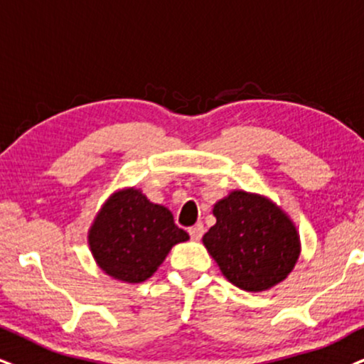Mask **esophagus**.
<instances>
[{
    "label": "esophagus",
    "mask_w": 364,
    "mask_h": 364,
    "mask_svg": "<svg viewBox=\"0 0 364 364\" xmlns=\"http://www.w3.org/2000/svg\"><path fill=\"white\" fill-rule=\"evenodd\" d=\"M188 233H190V237H191V240H201V237H203V233H205V227L201 223H196L195 227H191L190 230H188Z\"/></svg>",
    "instance_id": "1"
}]
</instances>
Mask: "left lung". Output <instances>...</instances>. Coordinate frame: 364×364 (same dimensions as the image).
<instances>
[{"instance_id": "1", "label": "left lung", "mask_w": 364, "mask_h": 364, "mask_svg": "<svg viewBox=\"0 0 364 364\" xmlns=\"http://www.w3.org/2000/svg\"><path fill=\"white\" fill-rule=\"evenodd\" d=\"M216 223L203 243L230 282L260 292L291 274L301 252L297 230L264 196L232 191L213 206Z\"/></svg>"}]
</instances>
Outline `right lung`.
I'll use <instances>...</instances> for the list:
<instances>
[{"mask_svg":"<svg viewBox=\"0 0 364 364\" xmlns=\"http://www.w3.org/2000/svg\"><path fill=\"white\" fill-rule=\"evenodd\" d=\"M188 238L171 211L129 188L105 201L89 232V245L105 274L137 284L156 272L173 245Z\"/></svg>","mask_w":364,"mask_h":364,"instance_id":"add662e5","label":"right lung"}]
</instances>
